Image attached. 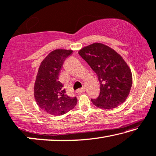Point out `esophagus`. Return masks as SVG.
<instances>
[{
  "label": "esophagus",
  "mask_w": 156,
  "mask_h": 156,
  "mask_svg": "<svg viewBox=\"0 0 156 156\" xmlns=\"http://www.w3.org/2000/svg\"><path fill=\"white\" fill-rule=\"evenodd\" d=\"M85 90V87H83L82 88H80V89H78L76 90V92L77 93H82L83 91Z\"/></svg>",
  "instance_id": "esophagus-1"
}]
</instances>
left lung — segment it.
<instances>
[{
	"instance_id": "8db88e82",
	"label": "left lung",
	"mask_w": 156,
	"mask_h": 156,
	"mask_svg": "<svg viewBox=\"0 0 156 156\" xmlns=\"http://www.w3.org/2000/svg\"><path fill=\"white\" fill-rule=\"evenodd\" d=\"M78 53L96 73L100 83L99 97L91 99L94 106L111 109L126 100L131 90L132 76L121 56L98 43L82 48Z\"/></svg>"
}]
</instances>
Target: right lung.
<instances>
[{"label":"right lung","mask_w":156,"mask_h":156,"mask_svg":"<svg viewBox=\"0 0 156 156\" xmlns=\"http://www.w3.org/2000/svg\"><path fill=\"white\" fill-rule=\"evenodd\" d=\"M73 51L55 50L46 57L39 67L34 85V97L39 107L49 114L61 115L73 108L76 97L67 95L64 85L59 80L63 64Z\"/></svg>","instance_id":"1"}]
</instances>
